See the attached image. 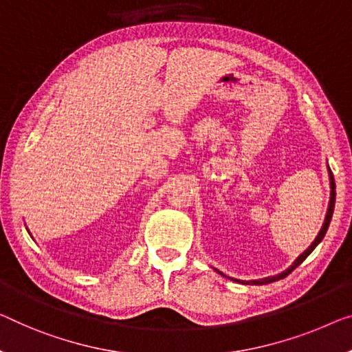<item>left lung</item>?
<instances>
[{"label":"left lung","mask_w":352,"mask_h":352,"mask_svg":"<svg viewBox=\"0 0 352 352\" xmlns=\"http://www.w3.org/2000/svg\"><path fill=\"white\" fill-rule=\"evenodd\" d=\"M329 172H330V188H332V191H330V202H329V208H327V214H326V219H324V224H322V228H321V230H319V234H318V237L314 239V242L308 246V248L303 251V253L298 256V258L294 261V264L289 267V269L287 270H285L283 272V274H280V275H275V276H267V278H262V280H253V281H248V283H253V285H267V283H272V281H276V280H281V278H285V276H287L291 274V272L296 269V267H298L302 264L303 261H305L308 256H310V253L311 251L316 248V246L319 245V242H321V240L324 239V235H326V232H327V228H329V224H330V219H332V213H333V207H335V180H333V174H332V170L329 169ZM219 274H221V272H219ZM223 275V274H221ZM239 283H243V281H240V280H237ZM248 283H246V285H248Z\"/></svg>","instance_id":"obj_1"}]
</instances>
